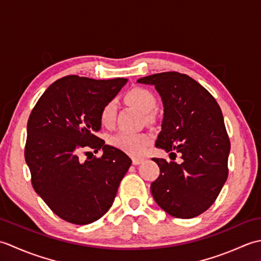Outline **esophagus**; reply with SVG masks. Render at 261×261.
Returning <instances> with one entry per match:
<instances>
[{"mask_svg": "<svg viewBox=\"0 0 261 261\" xmlns=\"http://www.w3.org/2000/svg\"><path fill=\"white\" fill-rule=\"evenodd\" d=\"M145 158H141V157H135V158H132V164L134 165H140V164H142L143 162H145Z\"/></svg>", "mask_w": 261, "mask_h": 261, "instance_id": "34e87169", "label": "esophagus"}]
</instances>
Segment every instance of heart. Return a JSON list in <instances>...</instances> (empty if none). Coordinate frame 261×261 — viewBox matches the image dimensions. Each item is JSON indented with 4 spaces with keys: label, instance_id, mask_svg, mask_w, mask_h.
I'll list each match as a JSON object with an SVG mask.
<instances>
[{
    "label": "heart",
    "instance_id": "b5f03b06",
    "mask_svg": "<svg viewBox=\"0 0 261 261\" xmlns=\"http://www.w3.org/2000/svg\"><path fill=\"white\" fill-rule=\"evenodd\" d=\"M125 97L127 102L145 113H151L157 108L156 96L145 87L132 88L126 93ZM115 112L116 103L114 99H111L103 105L101 112H99L101 123L104 126L112 125L114 123ZM110 142L114 148L130 154V156H140L150 145L151 136L148 134H130V132L121 131L111 138Z\"/></svg>",
    "mask_w": 261,
    "mask_h": 261
}]
</instances>
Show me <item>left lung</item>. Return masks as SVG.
<instances>
[{"label":"left lung","mask_w":261,"mask_h":261,"mask_svg":"<svg viewBox=\"0 0 261 261\" xmlns=\"http://www.w3.org/2000/svg\"><path fill=\"white\" fill-rule=\"evenodd\" d=\"M137 82L153 85L163 99L162 131L154 146L170 152L171 159L152 158L160 169L150 186L152 196L169 215L195 218L215 202L228 178L230 140L222 111L207 90L185 74L166 71ZM175 152L182 154L180 164L172 162Z\"/></svg>","instance_id":"8db88e82"}]
</instances>
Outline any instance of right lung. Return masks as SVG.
Here are the masks:
<instances>
[{"label":"right lung","mask_w":261,"mask_h":261,"mask_svg":"<svg viewBox=\"0 0 261 261\" xmlns=\"http://www.w3.org/2000/svg\"><path fill=\"white\" fill-rule=\"evenodd\" d=\"M126 79L63 77L49 86L31 111L24 158L36 193L60 219L88 224L112 206L120 181L131 166L126 154L95 136L99 112ZM86 147L99 159L81 162Z\"/></svg>","instance_id":"add662e5"}]
</instances>
